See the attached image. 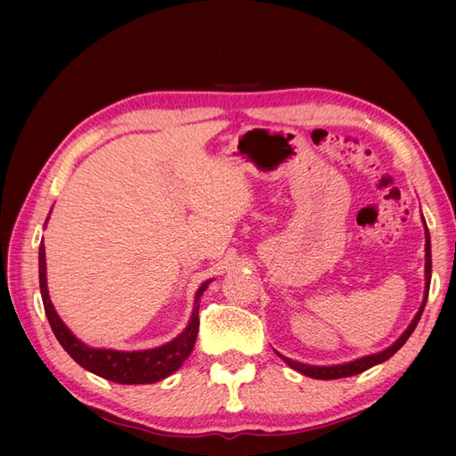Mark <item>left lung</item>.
<instances>
[{
  "instance_id": "obj_1",
  "label": "left lung",
  "mask_w": 456,
  "mask_h": 456,
  "mask_svg": "<svg viewBox=\"0 0 456 456\" xmlns=\"http://www.w3.org/2000/svg\"><path fill=\"white\" fill-rule=\"evenodd\" d=\"M421 221H423V229H426V289H423V301L419 305V309L416 313L414 319H411V322L408 324V328L404 332L400 334L398 340L395 344H390L388 347H385L383 352H377V354H371V355H363L359 359H354V362H347V363H338V365H306V363H301V362H295V359H289L281 355L280 352H276L285 363H288L291 369H295V371H299L306 377L311 379H321V380H332V379H342V377H354L357 373H363L367 371V369H371L373 365H379L387 362V359L393 357L398 349L406 344L408 338L411 336V332L416 330V326L421 319V313H423V306H426L428 303V295H429V283H431V239H429V231H428V225H426V219H423L421 216Z\"/></svg>"
}]
</instances>
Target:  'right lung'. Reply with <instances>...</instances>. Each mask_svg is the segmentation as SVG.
<instances>
[{
	"instance_id": "1",
	"label": "right lung",
	"mask_w": 456,
	"mask_h": 456,
	"mask_svg": "<svg viewBox=\"0 0 456 456\" xmlns=\"http://www.w3.org/2000/svg\"><path fill=\"white\" fill-rule=\"evenodd\" d=\"M38 278H40V295H42V303H45L48 322L52 326V332H54L58 342L61 344V347L66 349V352L71 355V359H76L83 369H87V371L94 375L109 379L112 383H120V385H151V383H157V380L167 379L168 375H173L176 369H180V365L186 362V357L192 354L194 344H196L198 326H200L198 301L208 289V285L214 281V280H206L202 285H200L196 291L194 309H192V314H190V321L184 330L180 332L175 340L151 349L118 352V349H109V347H91L85 342H81L58 316L54 305L50 301L48 285H46L45 240L40 242V248H38Z\"/></svg>"
}]
</instances>
